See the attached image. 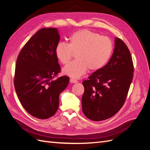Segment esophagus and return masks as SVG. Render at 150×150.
I'll use <instances>...</instances> for the list:
<instances>
[{"label": "esophagus", "mask_w": 150, "mask_h": 150, "mask_svg": "<svg viewBox=\"0 0 150 150\" xmlns=\"http://www.w3.org/2000/svg\"><path fill=\"white\" fill-rule=\"evenodd\" d=\"M70 83H78V81L73 79V78H71L70 79Z\"/></svg>", "instance_id": "34e87169"}]
</instances>
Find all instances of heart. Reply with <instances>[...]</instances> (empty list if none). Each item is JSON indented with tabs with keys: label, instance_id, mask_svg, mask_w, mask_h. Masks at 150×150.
Instances as JSON below:
<instances>
[{
	"label": "heart",
	"instance_id": "b5f03b06",
	"mask_svg": "<svg viewBox=\"0 0 150 150\" xmlns=\"http://www.w3.org/2000/svg\"><path fill=\"white\" fill-rule=\"evenodd\" d=\"M112 51L110 38L88 30H80L69 38V44L59 42L56 47V56L63 64L69 62L74 53L77 60L63 68L64 74L79 78L88 69L98 71L106 64Z\"/></svg>",
	"mask_w": 150,
	"mask_h": 150
}]
</instances>
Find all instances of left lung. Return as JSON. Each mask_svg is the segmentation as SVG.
<instances>
[{
    "mask_svg": "<svg viewBox=\"0 0 150 150\" xmlns=\"http://www.w3.org/2000/svg\"><path fill=\"white\" fill-rule=\"evenodd\" d=\"M134 67L130 52L122 40L116 38L110 60L83 82L82 109L88 119L99 121L114 116L123 106Z\"/></svg>",
    "mask_w": 150,
    "mask_h": 150,
    "instance_id": "left-lung-1",
    "label": "left lung"
}]
</instances>
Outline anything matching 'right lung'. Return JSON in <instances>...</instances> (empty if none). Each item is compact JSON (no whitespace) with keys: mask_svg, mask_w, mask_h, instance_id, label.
I'll return each instance as SVG.
<instances>
[{"mask_svg":"<svg viewBox=\"0 0 150 150\" xmlns=\"http://www.w3.org/2000/svg\"><path fill=\"white\" fill-rule=\"evenodd\" d=\"M59 39L56 28L41 29L25 44L17 59V95L26 111L38 119H47L55 115L59 94L69 82L66 76L53 79L61 71L55 52Z\"/></svg>","mask_w":150,"mask_h":150,"instance_id":"obj_1","label":"right lung"}]
</instances>
